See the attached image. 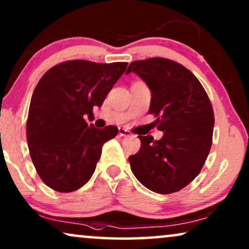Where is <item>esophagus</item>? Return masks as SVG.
I'll return each mask as SVG.
<instances>
[{
	"mask_svg": "<svg viewBox=\"0 0 249 249\" xmlns=\"http://www.w3.org/2000/svg\"><path fill=\"white\" fill-rule=\"evenodd\" d=\"M119 136L120 137H128V136H130V131L127 130V129L120 128L119 129Z\"/></svg>",
	"mask_w": 249,
	"mask_h": 249,
	"instance_id": "1",
	"label": "esophagus"
}]
</instances>
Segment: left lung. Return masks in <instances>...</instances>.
<instances>
[{"mask_svg": "<svg viewBox=\"0 0 249 249\" xmlns=\"http://www.w3.org/2000/svg\"><path fill=\"white\" fill-rule=\"evenodd\" d=\"M135 72L152 93L148 113L156 117L160 141L138 136L141 149L129 156L131 171L146 188L159 194L181 190L198 176L212 146L214 113L199 80L178 62L164 57L134 61Z\"/></svg>", "mask_w": 249, "mask_h": 249, "instance_id": "8db88e82", "label": "left lung"}]
</instances>
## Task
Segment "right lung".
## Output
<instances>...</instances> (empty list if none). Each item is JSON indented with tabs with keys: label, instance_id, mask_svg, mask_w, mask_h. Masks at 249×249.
Returning a JSON list of instances; mask_svg holds the SVG:
<instances>
[{
	"label": "right lung",
	"instance_id": "add662e5",
	"mask_svg": "<svg viewBox=\"0 0 249 249\" xmlns=\"http://www.w3.org/2000/svg\"><path fill=\"white\" fill-rule=\"evenodd\" d=\"M127 66L71 60L40 78L29 105L27 142L36 171L50 188L74 192L91 178L102 146L117 136L118 128L96 129L84 115L102 107Z\"/></svg>",
	"mask_w": 249,
	"mask_h": 249
}]
</instances>
